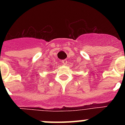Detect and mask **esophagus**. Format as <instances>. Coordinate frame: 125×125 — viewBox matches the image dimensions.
<instances>
[{
  "label": "esophagus",
  "instance_id": "obj_1",
  "mask_svg": "<svg viewBox=\"0 0 125 125\" xmlns=\"http://www.w3.org/2000/svg\"><path fill=\"white\" fill-rule=\"evenodd\" d=\"M62 63L64 65H66L67 64V63H68V61H67V60H66V59H64V60H62Z\"/></svg>",
  "mask_w": 125,
  "mask_h": 125
}]
</instances>
